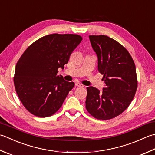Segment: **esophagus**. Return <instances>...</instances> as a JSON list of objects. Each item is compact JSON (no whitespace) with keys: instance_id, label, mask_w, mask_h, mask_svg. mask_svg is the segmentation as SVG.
Wrapping results in <instances>:
<instances>
[{"instance_id":"34e87169","label":"esophagus","mask_w":155,"mask_h":155,"mask_svg":"<svg viewBox=\"0 0 155 155\" xmlns=\"http://www.w3.org/2000/svg\"><path fill=\"white\" fill-rule=\"evenodd\" d=\"M75 86L78 87H84V86L83 85V84L79 83H75Z\"/></svg>"}]
</instances>
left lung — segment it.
<instances>
[{
	"label": "left lung",
	"instance_id": "1",
	"mask_svg": "<svg viewBox=\"0 0 155 155\" xmlns=\"http://www.w3.org/2000/svg\"><path fill=\"white\" fill-rule=\"evenodd\" d=\"M89 39L105 87L102 92L87 87L86 109L96 119L110 120L125 111L134 97L138 87L135 64L128 51L115 39L104 35H89Z\"/></svg>",
	"mask_w": 155,
	"mask_h": 155
}]
</instances>
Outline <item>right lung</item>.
<instances>
[{
  "instance_id": "obj_1",
  "label": "right lung",
  "mask_w": 155,
  "mask_h": 155,
  "mask_svg": "<svg viewBox=\"0 0 155 155\" xmlns=\"http://www.w3.org/2000/svg\"><path fill=\"white\" fill-rule=\"evenodd\" d=\"M77 34L54 33L30 45L16 64L14 84L24 107L35 116H52L61 107L74 82L57 74L82 41Z\"/></svg>"
}]
</instances>
